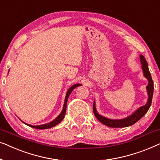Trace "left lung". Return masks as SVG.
<instances>
[{"instance_id":"obj_1","label":"left lung","mask_w":160,"mask_h":160,"mask_svg":"<svg viewBox=\"0 0 160 160\" xmlns=\"http://www.w3.org/2000/svg\"><path fill=\"white\" fill-rule=\"evenodd\" d=\"M140 61L141 63V68L143 70V76L148 80V85L146 88H147V94H148V100L147 102L145 105L142 107H139L138 109H136L133 113L130 114L128 117H126L122 119H118V120H113V119H109L105 118L100 114L98 113L97 110L96 108V102L94 100L93 102V113L95 114L96 118L100 121L102 124L109 126L110 128H125L133 125L136 122L140 120V119L143 117V115L148 112V109L151 107V103L152 101L153 93H154V82L152 79L150 72L148 70V64L146 61L143 55H140Z\"/></svg>"}]
</instances>
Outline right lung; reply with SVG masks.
<instances>
[{
  "mask_svg": "<svg viewBox=\"0 0 160 160\" xmlns=\"http://www.w3.org/2000/svg\"><path fill=\"white\" fill-rule=\"evenodd\" d=\"M9 72V70H8ZM80 85H82V84H80V83H77V84H75L73 85H72V86L69 88L68 89V91H67V93H66V96H65V99H64V106H63V109L62 111L61 112V113L58 114V115L56 118L54 120L51 121V122H48V123H46V124H43V125H30V124H27V123L24 122L23 121H22V122L24 123V124L30 126L31 128H35V129H40V130H43V129H48V128H53L56 126L57 125H58V123H60L62 122V120L64 118V116H65V114H66V109H67V100H68V98L69 95H70V93H72V91H73L74 89L76 87L78 86H80Z\"/></svg>",
  "mask_w": 160,
  "mask_h": 160,
  "instance_id": "add662e5",
  "label": "right lung"
}]
</instances>
